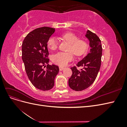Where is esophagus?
I'll return each mask as SVG.
<instances>
[{"instance_id":"1","label":"esophagus","mask_w":127,"mask_h":127,"mask_svg":"<svg viewBox=\"0 0 127 127\" xmlns=\"http://www.w3.org/2000/svg\"><path fill=\"white\" fill-rule=\"evenodd\" d=\"M64 67H61V66L59 67V70H60V71H62V70H64Z\"/></svg>"}]
</instances>
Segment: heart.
Returning a JSON list of instances; mask_svg holds the SVG:
<instances>
[{
    "instance_id": "obj_1",
    "label": "heart",
    "mask_w": 127,
    "mask_h": 127,
    "mask_svg": "<svg viewBox=\"0 0 127 127\" xmlns=\"http://www.w3.org/2000/svg\"><path fill=\"white\" fill-rule=\"evenodd\" d=\"M63 39L70 43L68 51L59 52L53 55L52 60L55 64L59 66H64L74 58V53L77 56L83 55L86 51L88 48L87 42L84 40H79L78 37L75 34L68 32L61 35ZM48 47L51 50L57 48L58 42L55 36H51L47 42Z\"/></svg>"
}]
</instances>
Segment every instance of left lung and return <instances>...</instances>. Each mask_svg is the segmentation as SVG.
<instances>
[{
  "label": "left lung",
  "instance_id": "obj_1",
  "mask_svg": "<svg viewBox=\"0 0 127 127\" xmlns=\"http://www.w3.org/2000/svg\"><path fill=\"white\" fill-rule=\"evenodd\" d=\"M86 37L90 41V51L76 66H82L78 70L76 66L70 68L72 74L68 80V84L72 90L81 91L89 87L97 76L101 64L102 47L101 40L96 34L88 30Z\"/></svg>",
  "mask_w": 127,
  "mask_h": 127
}]
</instances>
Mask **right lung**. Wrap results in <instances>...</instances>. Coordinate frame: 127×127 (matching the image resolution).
<instances>
[{
  "instance_id": "1",
  "label": "right lung",
  "mask_w": 127,
  "mask_h": 127,
  "mask_svg": "<svg viewBox=\"0 0 127 127\" xmlns=\"http://www.w3.org/2000/svg\"><path fill=\"white\" fill-rule=\"evenodd\" d=\"M55 31V29L47 26L36 29L26 35L22 43V60L26 74L33 86L42 91L53 88L59 70L58 66L48 64L47 42Z\"/></svg>"
}]
</instances>
